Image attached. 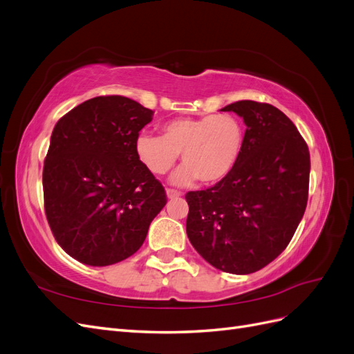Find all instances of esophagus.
Instances as JSON below:
<instances>
[{
  "instance_id": "34e87169",
  "label": "esophagus",
  "mask_w": 354,
  "mask_h": 354,
  "mask_svg": "<svg viewBox=\"0 0 354 354\" xmlns=\"http://www.w3.org/2000/svg\"><path fill=\"white\" fill-rule=\"evenodd\" d=\"M178 196H181V192L174 190V189H167V198L168 199H174V198H178Z\"/></svg>"
}]
</instances>
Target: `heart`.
I'll use <instances>...</instances> for the list:
<instances>
[{"mask_svg": "<svg viewBox=\"0 0 354 354\" xmlns=\"http://www.w3.org/2000/svg\"><path fill=\"white\" fill-rule=\"evenodd\" d=\"M243 143L245 128L236 116L203 115L168 121L162 136L142 133L136 140V152L156 176L168 173L181 152L185 165L171 176V183L189 186L201 178L202 183L216 185L236 167Z\"/></svg>", "mask_w": 354, "mask_h": 354, "instance_id": "obj_1", "label": "heart"}]
</instances>
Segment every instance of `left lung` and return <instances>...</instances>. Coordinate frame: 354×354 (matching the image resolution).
Here are the masks:
<instances>
[{
  "instance_id": "8db88e82",
  "label": "left lung",
  "mask_w": 354,
  "mask_h": 354,
  "mask_svg": "<svg viewBox=\"0 0 354 354\" xmlns=\"http://www.w3.org/2000/svg\"><path fill=\"white\" fill-rule=\"evenodd\" d=\"M221 111L243 118V151L226 178L186 195V232L216 269L250 274L286 248L304 216L310 153L292 121L269 103L241 100Z\"/></svg>"
}]
</instances>
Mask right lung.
I'll return each instance as SVG.
<instances>
[{"mask_svg": "<svg viewBox=\"0 0 354 354\" xmlns=\"http://www.w3.org/2000/svg\"><path fill=\"white\" fill-rule=\"evenodd\" d=\"M153 111L122 95L78 104L57 121L42 171L44 208L57 243L88 266H111L143 245L165 207L162 185L137 156Z\"/></svg>", "mask_w": 354, "mask_h": 354, "instance_id": "1", "label": "right lung"}]
</instances>
